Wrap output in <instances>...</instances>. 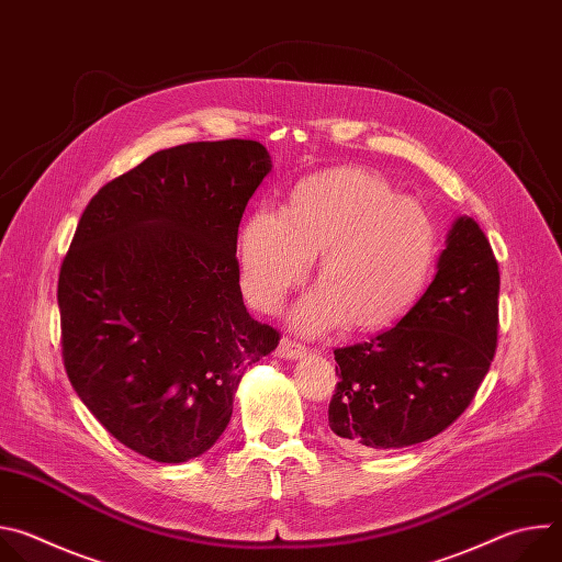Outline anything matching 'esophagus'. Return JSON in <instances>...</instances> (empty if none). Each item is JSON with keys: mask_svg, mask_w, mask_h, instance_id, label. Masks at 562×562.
<instances>
[{"mask_svg": "<svg viewBox=\"0 0 562 562\" xmlns=\"http://www.w3.org/2000/svg\"><path fill=\"white\" fill-rule=\"evenodd\" d=\"M278 358H286V360H297L302 356H306V347L291 340V338H282L280 340V347H278Z\"/></svg>", "mask_w": 562, "mask_h": 562, "instance_id": "1", "label": "esophagus"}]
</instances>
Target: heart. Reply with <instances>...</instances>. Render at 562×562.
<instances>
[{"label": "heart", "mask_w": 562, "mask_h": 562, "mask_svg": "<svg viewBox=\"0 0 562 562\" xmlns=\"http://www.w3.org/2000/svg\"><path fill=\"white\" fill-rule=\"evenodd\" d=\"M436 254L425 209L397 198L364 169L340 167L302 180L282 213L256 211L239 235V278L260 311H276L319 258L317 289L295 308L306 334L347 323L380 331L418 300Z\"/></svg>", "instance_id": "1"}]
</instances>
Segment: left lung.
I'll return each mask as SVG.
<instances>
[{
    "label": "left lung",
    "instance_id": "left-lung-1",
    "mask_svg": "<svg viewBox=\"0 0 562 562\" xmlns=\"http://www.w3.org/2000/svg\"><path fill=\"white\" fill-rule=\"evenodd\" d=\"M498 291L490 239L473 217L460 215L434 282L407 315L369 342L334 351L341 373L329 427L338 442L389 451L453 425L494 360Z\"/></svg>",
    "mask_w": 562,
    "mask_h": 562
}]
</instances>
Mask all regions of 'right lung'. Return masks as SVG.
Wrapping results in <instances>:
<instances>
[{"label": "right lung", "mask_w": 562, "mask_h": 562, "mask_svg": "<svg viewBox=\"0 0 562 562\" xmlns=\"http://www.w3.org/2000/svg\"><path fill=\"white\" fill-rule=\"evenodd\" d=\"M271 171L254 139L157 150L89 202L61 262L64 369L124 447L187 462L226 429L249 364L280 334L239 291L237 228Z\"/></svg>", "instance_id": "right-lung-1"}]
</instances>
